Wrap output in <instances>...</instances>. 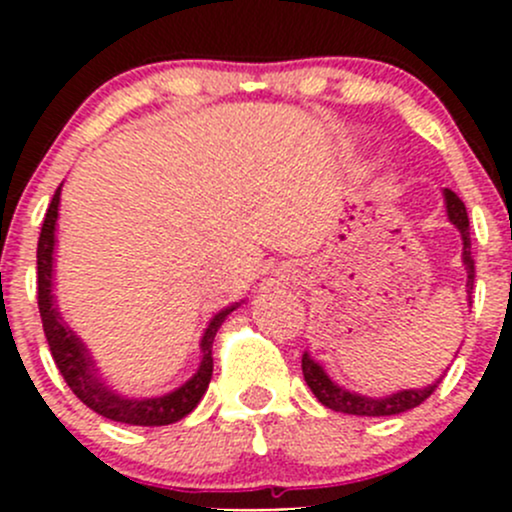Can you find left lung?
I'll use <instances>...</instances> for the list:
<instances>
[{"label":"left lung","mask_w":512,"mask_h":512,"mask_svg":"<svg viewBox=\"0 0 512 512\" xmlns=\"http://www.w3.org/2000/svg\"><path fill=\"white\" fill-rule=\"evenodd\" d=\"M446 193V210L451 223L461 230L463 237V262H466L468 270V294L473 292V280H476V262H473L471 255V227H468V213L463 200L458 198L453 190H443ZM302 374L307 386L312 389V394L317 396L319 404H324L327 409L332 411H342V414H352V416H394V414H404V411L416 409L421 406L428 396L436 391V384L426 386V389H409V391H399V394H391L386 399H366V396L352 394V391L339 389L337 384H332L324 369L319 364H314L309 359V354L302 356Z\"/></svg>","instance_id":"8db88e82"}]
</instances>
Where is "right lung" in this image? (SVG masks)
Returning <instances> with one entry per match:
<instances>
[{
    "label": "right lung",
    "instance_id": "add662e5",
    "mask_svg": "<svg viewBox=\"0 0 512 512\" xmlns=\"http://www.w3.org/2000/svg\"><path fill=\"white\" fill-rule=\"evenodd\" d=\"M59 195L61 185L56 188L54 198H51L49 210L44 215V225H41L39 235V247H36V302H39V314L41 324H44L46 342H49L51 356H54V364L59 369V374L64 376L66 386L89 406L91 411H96L98 416L108 418V421L128 423V426H168V423L180 421L183 416H188L190 411L198 406V401L203 399V394L208 391L210 376H213V339L218 334L220 324L225 322L227 314L235 307L223 309L220 314H215L213 322H210L208 332L203 337V361H200V369L188 384L180 386L178 391L168 396H160V399H143V401H128L116 396L113 391H108L101 384V379L96 376L94 361H91L89 352L84 349V344L76 339V334L61 322L59 312L54 307V297H51V260H54V227L56 218H59Z\"/></svg>",
    "mask_w": 512,
    "mask_h": 512
}]
</instances>
